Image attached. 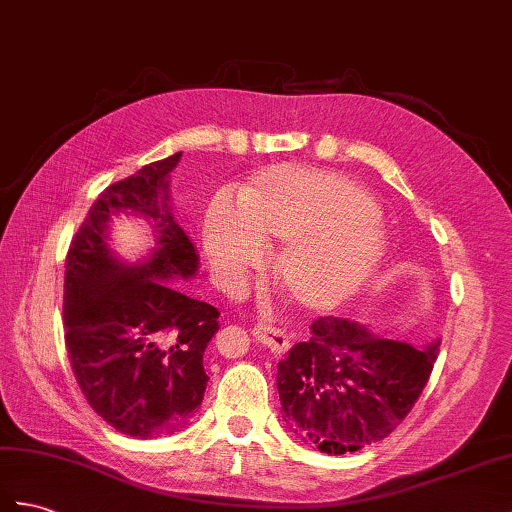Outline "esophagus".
<instances>
[{"label": "esophagus", "instance_id": "esophagus-1", "mask_svg": "<svg viewBox=\"0 0 512 512\" xmlns=\"http://www.w3.org/2000/svg\"><path fill=\"white\" fill-rule=\"evenodd\" d=\"M252 334H254V339L258 343H263L265 347H269L273 354H284L291 347L289 334H286L280 328H276V326H269V323H263V321L256 323V326L252 328Z\"/></svg>", "mask_w": 512, "mask_h": 512}]
</instances>
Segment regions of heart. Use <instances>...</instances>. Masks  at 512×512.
<instances>
[{"instance_id": "b5f03b06", "label": "heart", "mask_w": 512, "mask_h": 512, "mask_svg": "<svg viewBox=\"0 0 512 512\" xmlns=\"http://www.w3.org/2000/svg\"><path fill=\"white\" fill-rule=\"evenodd\" d=\"M371 197L341 173L278 165L258 171L236 206L217 195L204 215V245L236 280L263 258V243L286 241L276 282L291 304L330 310L352 297L376 267L384 234Z\"/></svg>"}]
</instances>
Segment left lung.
I'll list each match as a JSON object with an SVG mask.
<instances>
[{"instance_id":"left-lung-1","label":"left lung","mask_w":512,"mask_h":512,"mask_svg":"<svg viewBox=\"0 0 512 512\" xmlns=\"http://www.w3.org/2000/svg\"><path fill=\"white\" fill-rule=\"evenodd\" d=\"M441 341L417 350L339 317H319L310 339L278 363L282 417L299 441L350 454L386 439L428 384Z\"/></svg>"}]
</instances>
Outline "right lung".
Segmentation results:
<instances>
[{
	"instance_id": "add662e5",
	"label": "right lung",
	"mask_w": 512,
	"mask_h": 512,
	"mask_svg": "<svg viewBox=\"0 0 512 512\" xmlns=\"http://www.w3.org/2000/svg\"><path fill=\"white\" fill-rule=\"evenodd\" d=\"M182 152L149 162L97 195L65 260L62 323L73 376L112 428L154 439L184 428L204 400V350L219 310L162 280L191 278L199 258L169 210V173ZM119 209L155 223L153 260L119 264L105 223Z\"/></svg>"
}]
</instances>
